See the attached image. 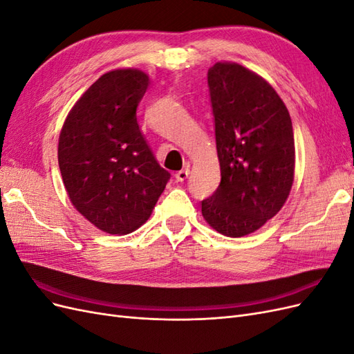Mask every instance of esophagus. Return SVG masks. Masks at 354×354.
I'll return each mask as SVG.
<instances>
[{
    "label": "esophagus",
    "mask_w": 354,
    "mask_h": 354,
    "mask_svg": "<svg viewBox=\"0 0 354 354\" xmlns=\"http://www.w3.org/2000/svg\"><path fill=\"white\" fill-rule=\"evenodd\" d=\"M189 174H190V169L189 168H183V169H180L178 173L176 174V178H177V181H185L189 177Z\"/></svg>",
    "instance_id": "esophagus-1"
}]
</instances>
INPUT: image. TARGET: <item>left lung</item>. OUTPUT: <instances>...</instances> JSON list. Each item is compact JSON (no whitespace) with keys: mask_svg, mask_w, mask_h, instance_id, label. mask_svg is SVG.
<instances>
[{"mask_svg":"<svg viewBox=\"0 0 354 354\" xmlns=\"http://www.w3.org/2000/svg\"><path fill=\"white\" fill-rule=\"evenodd\" d=\"M221 181L202 201V216L224 236L264 226L286 202L294 183L291 116L272 85L233 62L208 71Z\"/></svg>","mask_w":354,"mask_h":354,"instance_id":"1","label":"left lung"}]
</instances>
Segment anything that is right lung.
I'll return each mask as SVG.
<instances>
[{
    "mask_svg": "<svg viewBox=\"0 0 354 354\" xmlns=\"http://www.w3.org/2000/svg\"><path fill=\"white\" fill-rule=\"evenodd\" d=\"M147 85L140 69L103 73L73 104L59 136V167L72 205L111 234L146 223L169 180L137 124Z\"/></svg>",
    "mask_w": 354,
    "mask_h": 354,
    "instance_id": "add662e5",
    "label": "right lung"
}]
</instances>
